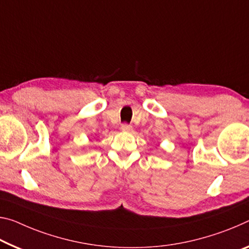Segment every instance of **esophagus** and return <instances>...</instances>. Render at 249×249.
<instances>
[{"label": "esophagus", "mask_w": 249, "mask_h": 249, "mask_svg": "<svg viewBox=\"0 0 249 249\" xmlns=\"http://www.w3.org/2000/svg\"><path fill=\"white\" fill-rule=\"evenodd\" d=\"M121 129L123 132H131L132 131V126L129 125V124H127V123H124V124H122Z\"/></svg>", "instance_id": "1"}]
</instances>
